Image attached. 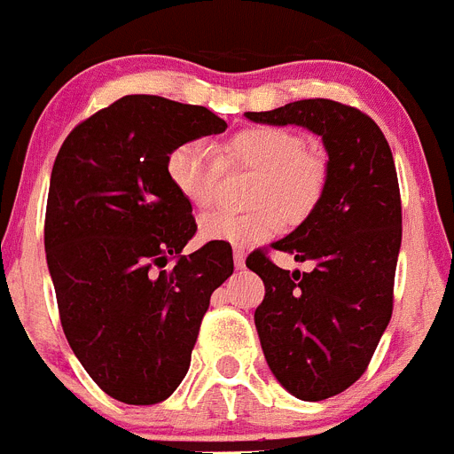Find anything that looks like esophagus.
I'll list each match as a JSON object with an SVG mask.
<instances>
[{"label":"esophagus","instance_id":"1","mask_svg":"<svg viewBox=\"0 0 454 454\" xmlns=\"http://www.w3.org/2000/svg\"><path fill=\"white\" fill-rule=\"evenodd\" d=\"M234 263L236 270H243V268H246V252L240 250V247H234Z\"/></svg>","mask_w":454,"mask_h":454}]
</instances>
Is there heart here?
<instances>
[{
	"label": "heart",
	"instance_id": "heart-1",
	"mask_svg": "<svg viewBox=\"0 0 454 454\" xmlns=\"http://www.w3.org/2000/svg\"><path fill=\"white\" fill-rule=\"evenodd\" d=\"M227 163L256 172L250 200L259 204L246 214L214 211L200 218V239L208 243L246 247L279 230L282 218L298 224L314 214L327 182V166L318 152L304 150V138L284 127L256 124L231 136L223 147ZM220 154L202 138L186 140L170 152L166 172L175 191L192 207L214 202Z\"/></svg>",
	"mask_w": 454,
	"mask_h": 454
}]
</instances>
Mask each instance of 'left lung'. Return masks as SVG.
Here are the masks:
<instances>
[{
	"instance_id": "8db88e82",
	"label": "left lung",
	"mask_w": 454,
	"mask_h": 454,
	"mask_svg": "<svg viewBox=\"0 0 454 454\" xmlns=\"http://www.w3.org/2000/svg\"><path fill=\"white\" fill-rule=\"evenodd\" d=\"M259 124H298L323 138L327 182L314 214L272 250L311 262L284 270L263 250L247 268L266 295L254 311L262 350L277 382L300 400L332 398L359 380L393 311L403 208L391 147L366 114L332 99H300L246 114Z\"/></svg>"
}]
</instances>
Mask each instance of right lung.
<instances>
[{"label":"right lung","mask_w":454,"mask_h":454,"mask_svg":"<svg viewBox=\"0 0 454 454\" xmlns=\"http://www.w3.org/2000/svg\"><path fill=\"white\" fill-rule=\"evenodd\" d=\"M224 129L204 106L124 95L74 127L51 168L45 252L63 332L120 403L172 395L211 293L234 272L224 243L182 254L198 224L166 172L175 147Z\"/></svg>","instance_id":"add662e5"}]
</instances>
